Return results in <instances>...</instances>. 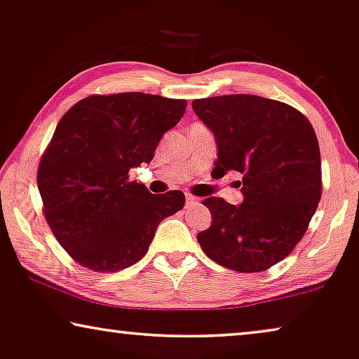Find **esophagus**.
<instances>
[{
	"mask_svg": "<svg viewBox=\"0 0 359 359\" xmlns=\"http://www.w3.org/2000/svg\"><path fill=\"white\" fill-rule=\"evenodd\" d=\"M198 205V198L191 196V195H187L185 196V206L187 208H195Z\"/></svg>",
	"mask_w": 359,
	"mask_h": 359,
	"instance_id": "esophagus-1",
	"label": "esophagus"
}]
</instances>
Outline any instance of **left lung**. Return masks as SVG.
<instances>
[{"label": "left lung", "mask_w": 359, "mask_h": 359, "mask_svg": "<svg viewBox=\"0 0 359 359\" xmlns=\"http://www.w3.org/2000/svg\"><path fill=\"white\" fill-rule=\"evenodd\" d=\"M216 138L212 174H242L243 201H203L210 229L196 235L217 264L261 272L287 258L306 232L320 200V153L313 126L282 101L256 95H226L191 103Z\"/></svg>", "instance_id": "obj_1"}]
</instances>
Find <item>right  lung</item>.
<instances>
[{
	"mask_svg": "<svg viewBox=\"0 0 359 359\" xmlns=\"http://www.w3.org/2000/svg\"><path fill=\"white\" fill-rule=\"evenodd\" d=\"M185 108V100L130 92L88 96L61 117L36 184L53 233L80 266L116 272L135 264L159 222L184 208L182 191L153 195L128 170L151 161Z\"/></svg>",
	"mask_w": 359,
	"mask_h": 359,
	"instance_id": "1",
	"label": "right lung"
}]
</instances>
